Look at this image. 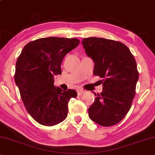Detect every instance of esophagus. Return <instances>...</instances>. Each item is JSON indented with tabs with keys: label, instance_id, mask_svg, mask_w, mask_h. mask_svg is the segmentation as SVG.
I'll return each mask as SVG.
<instances>
[{
	"label": "esophagus",
	"instance_id": "1",
	"mask_svg": "<svg viewBox=\"0 0 155 155\" xmlns=\"http://www.w3.org/2000/svg\"><path fill=\"white\" fill-rule=\"evenodd\" d=\"M84 92H85V91H84L82 89H78L77 90V94H78V95H79V96H81V95L84 94Z\"/></svg>",
	"mask_w": 155,
	"mask_h": 155
}]
</instances>
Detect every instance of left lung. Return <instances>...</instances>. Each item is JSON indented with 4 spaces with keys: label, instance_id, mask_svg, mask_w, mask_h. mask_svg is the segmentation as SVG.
<instances>
[{
    "label": "left lung",
    "instance_id": "8db88e82",
    "mask_svg": "<svg viewBox=\"0 0 155 155\" xmlns=\"http://www.w3.org/2000/svg\"><path fill=\"white\" fill-rule=\"evenodd\" d=\"M85 51L95 63L94 74L101 78L103 91L90 108V118L102 126L114 125L125 117L136 94L139 73L135 57L126 45L112 40L88 38Z\"/></svg>",
    "mask_w": 155,
    "mask_h": 155
}]
</instances>
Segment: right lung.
Instances as JSON below:
<instances>
[{"label": "right lung", "instance_id": "add662e5", "mask_svg": "<svg viewBox=\"0 0 155 155\" xmlns=\"http://www.w3.org/2000/svg\"><path fill=\"white\" fill-rule=\"evenodd\" d=\"M76 38L49 37L28 43L18 57L14 79L27 111L38 123L53 126L67 116L68 103L75 90L54 85V76L61 74L64 57L79 45Z\"/></svg>", "mask_w": 155, "mask_h": 155}]
</instances>
